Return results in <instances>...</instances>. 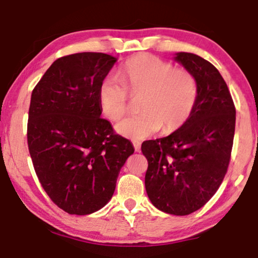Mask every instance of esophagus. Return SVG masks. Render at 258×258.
<instances>
[{
  "instance_id": "obj_1",
  "label": "esophagus",
  "mask_w": 258,
  "mask_h": 258,
  "mask_svg": "<svg viewBox=\"0 0 258 258\" xmlns=\"http://www.w3.org/2000/svg\"><path fill=\"white\" fill-rule=\"evenodd\" d=\"M133 147H135L136 152H141V142H135V143H133Z\"/></svg>"
}]
</instances>
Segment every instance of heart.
Segmentation results:
<instances>
[{
  "mask_svg": "<svg viewBox=\"0 0 258 258\" xmlns=\"http://www.w3.org/2000/svg\"><path fill=\"white\" fill-rule=\"evenodd\" d=\"M120 78L108 76L99 86L98 99L103 114L112 121L125 115L128 92L142 94L139 109L116 123L120 135L143 139L159 131L173 132L186 122L198 99V84L193 74L174 69L168 61L143 54L126 61Z\"/></svg>",
  "mask_w": 258,
  "mask_h": 258,
  "instance_id": "b5f03b06",
  "label": "heart"
}]
</instances>
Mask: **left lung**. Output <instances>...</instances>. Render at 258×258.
Here are the masks:
<instances>
[{"label":"left lung","mask_w":258,"mask_h":258,"mask_svg":"<svg viewBox=\"0 0 258 258\" xmlns=\"http://www.w3.org/2000/svg\"><path fill=\"white\" fill-rule=\"evenodd\" d=\"M177 60L198 84L190 117L164 138L146 141V190L156 209L185 216L214 197L226 176L235 131V106L220 72L193 53H177Z\"/></svg>","instance_id":"obj_1"}]
</instances>
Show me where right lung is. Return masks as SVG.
Wrapping results in <instances>:
<instances>
[{
    "instance_id": "right-lung-1",
    "label": "right lung",
    "mask_w": 258,
    "mask_h": 258,
    "mask_svg": "<svg viewBox=\"0 0 258 258\" xmlns=\"http://www.w3.org/2000/svg\"><path fill=\"white\" fill-rule=\"evenodd\" d=\"M116 58L84 52L57 59L31 94L28 146L51 200L70 215H90L114 194L135 149L102 119L99 86Z\"/></svg>"
}]
</instances>
